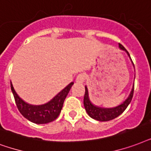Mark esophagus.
<instances>
[{
    "instance_id": "esophagus-1",
    "label": "esophagus",
    "mask_w": 151,
    "mask_h": 151,
    "mask_svg": "<svg viewBox=\"0 0 151 151\" xmlns=\"http://www.w3.org/2000/svg\"><path fill=\"white\" fill-rule=\"evenodd\" d=\"M85 80V75L81 73V74H79L76 76V82L78 83H83Z\"/></svg>"
}]
</instances>
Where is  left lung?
I'll use <instances>...</instances> for the list:
<instances>
[{
    "label": "left lung",
    "mask_w": 151,
    "mask_h": 151,
    "mask_svg": "<svg viewBox=\"0 0 151 151\" xmlns=\"http://www.w3.org/2000/svg\"><path fill=\"white\" fill-rule=\"evenodd\" d=\"M119 47L120 50H124L127 52V54L131 59L130 55L129 52L126 50V49L124 47L123 45L119 44ZM131 61L133 64L132 60L131 59ZM133 92H134V84H133L132 88L130 94L128 95L125 101H124L123 103H121L119 106L113 107V108H102V107H99L92 103L90 98H89V94H88V89L85 86V94H84V99H83V105L86 109V113L90 116L94 120H99V121H109L114 119V118L117 117L118 116H120L121 113H123L124 111L125 110L126 108L128 107V105L130 104L132 99L133 97Z\"/></svg>",
    "instance_id": "obj_1"
}]
</instances>
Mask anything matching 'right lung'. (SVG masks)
<instances>
[{
  "label": "right lung",
  "instance_id": "obj_1",
  "mask_svg": "<svg viewBox=\"0 0 151 151\" xmlns=\"http://www.w3.org/2000/svg\"><path fill=\"white\" fill-rule=\"evenodd\" d=\"M73 84H74L73 82L69 83L61 91L59 92L53 99L48 101L47 103L39 105V106L31 105L23 101L16 92L12 84V82L11 89L17 108L21 114L26 119H27L33 123L42 124L50 123L57 119L62 109L65 99H66Z\"/></svg>",
  "mask_w": 151,
  "mask_h": 151
}]
</instances>
